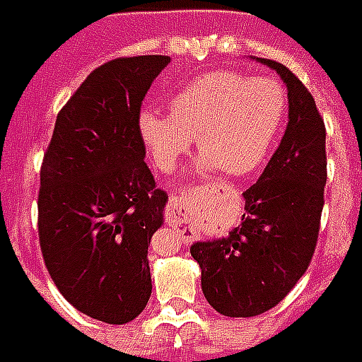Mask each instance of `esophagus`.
<instances>
[{
  "mask_svg": "<svg viewBox=\"0 0 362 362\" xmlns=\"http://www.w3.org/2000/svg\"><path fill=\"white\" fill-rule=\"evenodd\" d=\"M181 209H183V197H173V199H169L168 204V222L169 224H183L185 220L181 218Z\"/></svg>",
  "mask_w": 362,
  "mask_h": 362,
  "instance_id": "esophagus-1",
  "label": "esophagus"
}]
</instances>
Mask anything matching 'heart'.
<instances>
[{"mask_svg":"<svg viewBox=\"0 0 362 362\" xmlns=\"http://www.w3.org/2000/svg\"><path fill=\"white\" fill-rule=\"evenodd\" d=\"M169 115L144 109L138 115L142 142L156 165L169 173L193 138L202 168L234 177L261 168L281 134L288 95L273 78H251L232 70L206 71L169 97Z\"/></svg>","mask_w":362,"mask_h":362,"instance_id":"b5f03b06","label":"heart"}]
</instances>
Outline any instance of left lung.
Segmentation results:
<instances>
[{
  "label": "left lung",
  "mask_w": 362,
  "mask_h": 362,
  "mask_svg": "<svg viewBox=\"0 0 362 362\" xmlns=\"http://www.w3.org/2000/svg\"><path fill=\"white\" fill-rule=\"evenodd\" d=\"M275 70L288 91V124L267 168L243 193L242 224L226 238L194 242L204 298L228 317L259 316L294 288L310 265L327 179L325 127L316 101L286 66Z\"/></svg>",
  "instance_id": "left-lung-1"
}]
</instances>
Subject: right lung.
Masks as SVG:
<instances>
[{"mask_svg": "<svg viewBox=\"0 0 362 362\" xmlns=\"http://www.w3.org/2000/svg\"><path fill=\"white\" fill-rule=\"evenodd\" d=\"M169 56L117 58L93 70L58 112L40 168L45 265L81 314L120 325L152 294L148 245L168 194L146 165L138 115Z\"/></svg>", "mask_w": 362, "mask_h": 362, "instance_id": "1", "label": "right lung"}]
</instances>
